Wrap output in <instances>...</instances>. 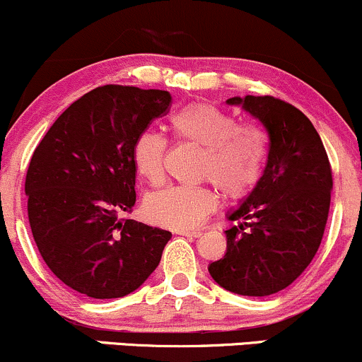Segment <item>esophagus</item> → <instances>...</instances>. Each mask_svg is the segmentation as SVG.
<instances>
[{"instance_id":"1","label":"esophagus","mask_w":362,"mask_h":362,"mask_svg":"<svg viewBox=\"0 0 362 362\" xmlns=\"http://www.w3.org/2000/svg\"><path fill=\"white\" fill-rule=\"evenodd\" d=\"M175 233H178V235H184V237H199L201 235L199 230H177Z\"/></svg>"}]
</instances>
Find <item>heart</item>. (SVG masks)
<instances>
[{"label": "heart", "mask_w": 362, "mask_h": 362, "mask_svg": "<svg viewBox=\"0 0 362 362\" xmlns=\"http://www.w3.org/2000/svg\"><path fill=\"white\" fill-rule=\"evenodd\" d=\"M177 141L202 146L199 178L211 180L228 199H242L263 177L268 144L263 130L251 123H239L228 111L194 103L170 118ZM168 144L156 132L139 134L132 146L136 170L151 185L165 182ZM218 206V194L208 187H172L149 194L142 204L146 220L172 230L197 226Z\"/></svg>", "instance_id": "1"}]
</instances>
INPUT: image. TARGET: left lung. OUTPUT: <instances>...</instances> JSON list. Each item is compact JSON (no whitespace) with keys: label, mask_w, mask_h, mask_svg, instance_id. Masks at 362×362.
<instances>
[{"label":"left lung","mask_w":362,"mask_h":362,"mask_svg":"<svg viewBox=\"0 0 362 362\" xmlns=\"http://www.w3.org/2000/svg\"><path fill=\"white\" fill-rule=\"evenodd\" d=\"M263 123L268 161L259 184L228 220L226 252L209 264L218 285L264 297L287 288L316 256L332 199V166L311 120L273 96L230 98Z\"/></svg>","instance_id":"left-lung-1"}]
</instances>
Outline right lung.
<instances>
[{
  "instance_id": "add662e5",
  "label": "right lung",
  "mask_w": 362,
  "mask_h": 362,
  "mask_svg": "<svg viewBox=\"0 0 362 362\" xmlns=\"http://www.w3.org/2000/svg\"><path fill=\"white\" fill-rule=\"evenodd\" d=\"M170 105L166 90L96 87L34 151L25 177L33 237L47 268L78 293L123 297L160 264L172 233L120 214L136 204L134 141Z\"/></svg>"
}]
</instances>
